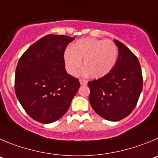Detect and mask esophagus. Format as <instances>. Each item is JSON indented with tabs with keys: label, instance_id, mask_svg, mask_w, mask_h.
Here are the masks:
<instances>
[{
	"label": "esophagus",
	"instance_id": "esophagus-1",
	"mask_svg": "<svg viewBox=\"0 0 158 158\" xmlns=\"http://www.w3.org/2000/svg\"><path fill=\"white\" fill-rule=\"evenodd\" d=\"M79 82H80V84L82 85V86H85V85L87 84V80H86V79H80Z\"/></svg>",
	"mask_w": 158,
	"mask_h": 158
}]
</instances>
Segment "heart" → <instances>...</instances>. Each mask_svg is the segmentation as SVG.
I'll return each mask as SVG.
<instances>
[{
	"mask_svg": "<svg viewBox=\"0 0 158 158\" xmlns=\"http://www.w3.org/2000/svg\"><path fill=\"white\" fill-rule=\"evenodd\" d=\"M118 56V48L114 42L93 38H82L64 52V62L68 72L76 76L83 68L90 77L98 79L113 69Z\"/></svg>",
	"mask_w": 158,
	"mask_h": 158,
	"instance_id": "obj_1",
	"label": "heart"
}]
</instances>
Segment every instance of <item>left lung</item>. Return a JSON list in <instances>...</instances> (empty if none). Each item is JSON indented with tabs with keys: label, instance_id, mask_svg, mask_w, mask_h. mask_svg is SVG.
<instances>
[{
	"label": "left lung",
	"instance_id": "1",
	"mask_svg": "<svg viewBox=\"0 0 158 158\" xmlns=\"http://www.w3.org/2000/svg\"><path fill=\"white\" fill-rule=\"evenodd\" d=\"M119 56L113 69L103 77L88 82L89 103L95 113L106 120L118 121L135 108L143 89V75L137 56L114 40Z\"/></svg>",
	"mask_w": 158,
	"mask_h": 158
}]
</instances>
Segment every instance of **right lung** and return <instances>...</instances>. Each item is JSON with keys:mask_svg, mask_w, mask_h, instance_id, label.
Returning a JSON list of instances; mask_svg holds the SVG:
<instances>
[{"mask_svg": "<svg viewBox=\"0 0 158 158\" xmlns=\"http://www.w3.org/2000/svg\"><path fill=\"white\" fill-rule=\"evenodd\" d=\"M75 38L48 35L31 45L15 69V91L26 113L42 123H50L69 110L78 92L79 79L65 70L64 51Z\"/></svg>", "mask_w": 158, "mask_h": 158, "instance_id": "1", "label": "right lung"}]
</instances>
